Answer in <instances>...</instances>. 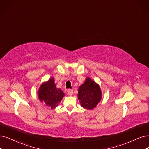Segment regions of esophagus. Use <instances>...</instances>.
I'll use <instances>...</instances> for the list:
<instances>
[{
	"mask_svg": "<svg viewBox=\"0 0 149 149\" xmlns=\"http://www.w3.org/2000/svg\"><path fill=\"white\" fill-rule=\"evenodd\" d=\"M73 91L72 89H70V88H68L67 90V93L68 95H73Z\"/></svg>",
	"mask_w": 149,
	"mask_h": 149,
	"instance_id": "1",
	"label": "esophagus"
}]
</instances>
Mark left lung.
I'll list each match as a JSON object with an SVG mask.
<instances>
[{
  "label": "left lung",
  "instance_id": "obj_1",
  "mask_svg": "<svg viewBox=\"0 0 149 149\" xmlns=\"http://www.w3.org/2000/svg\"><path fill=\"white\" fill-rule=\"evenodd\" d=\"M81 105L87 109H92L100 102L102 92L100 86L91 78H87L78 90Z\"/></svg>",
  "mask_w": 149,
  "mask_h": 149
}]
</instances>
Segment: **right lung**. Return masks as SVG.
I'll list each match as a JSON object with an SVG mask.
<instances>
[{
	"instance_id": "1",
	"label": "right lung",
	"mask_w": 149,
	"mask_h": 149,
	"mask_svg": "<svg viewBox=\"0 0 149 149\" xmlns=\"http://www.w3.org/2000/svg\"><path fill=\"white\" fill-rule=\"evenodd\" d=\"M64 96L62 90L56 88L54 78L43 83L38 91V98L41 102L45 103L52 109L56 108Z\"/></svg>"
}]
</instances>
